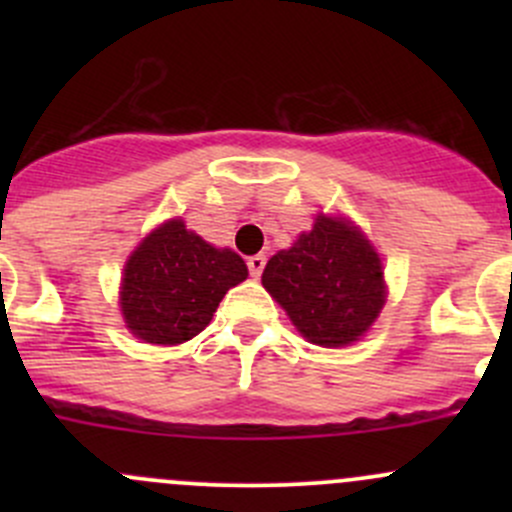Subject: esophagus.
Instances as JSON below:
<instances>
[{
	"instance_id": "34e87169",
	"label": "esophagus",
	"mask_w": 512,
	"mask_h": 512,
	"mask_svg": "<svg viewBox=\"0 0 512 512\" xmlns=\"http://www.w3.org/2000/svg\"><path fill=\"white\" fill-rule=\"evenodd\" d=\"M265 255H252L250 260H247V270H250V275L255 277H260L262 275V270H265Z\"/></svg>"
}]
</instances>
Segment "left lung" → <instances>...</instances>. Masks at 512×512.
Listing matches in <instances>:
<instances>
[{
	"mask_svg": "<svg viewBox=\"0 0 512 512\" xmlns=\"http://www.w3.org/2000/svg\"><path fill=\"white\" fill-rule=\"evenodd\" d=\"M262 285L319 347L352 344L384 307L381 260L354 225L319 215L312 232L277 252Z\"/></svg>",
	"mask_w": 512,
	"mask_h": 512,
	"instance_id": "1",
	"label": "left lung"
}]
</instances>
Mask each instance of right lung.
Here are the masks:
<instances>
[{
    "label": "right lung",
    "mask_w": 512,
    "mask_h": 512,
    "mask_svg": "<svg viewBox=\"0 0 512 512\" xmlns=\"http://www.w3.org/2000/svg\"><path fill=\"white\" fill-rule=\"evenodd\" d=\"M245 277L240 255L170 220L141 242L123 270V319L143 342L183 344L208 327L227 289Z\"/></svg>",
    "instance_id": "obj_1"
}]
</instances>
